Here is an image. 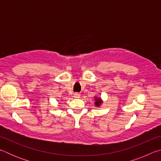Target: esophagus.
Masks as SVG:
<instances>
[{
    "label": "esophagus",
    "mask_w": 161,
    "mask_h": 161,
    "mask_svg": "<svg viewBox=\"0 0 161 161\" xmlns=\"http://www.w3.org/2000/svg\"><path fill=\"white\" fill-rule=\"evenodd\" d=\"M74 97L76 98V99H79L80 97V94L79 93H75L74 94Z\"/></svg>",
    "instance_id": "34e87169"
}]
</instances>
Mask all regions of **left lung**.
Wrapping results in <instances>:
<instances>
[{"label": "left lung", "instance_id": "left-lung-1", "mask_svg": "<svg viewBox=\"0 0 161 161\" xmlns=\"http://www.w3.org/2000/svg\"><path fill=\"white\" fill-rule=\"evenodd\" d=\"M94 101H95V102H94V104H95V106H96V107H100L101 105H102V99H101L100 97H95V98H94Z\"/></svg>", "mask_w": 161, "mask_h": 161}]
</instances>
